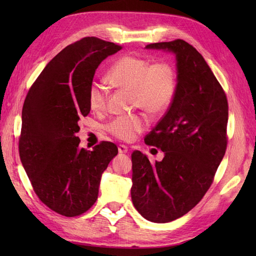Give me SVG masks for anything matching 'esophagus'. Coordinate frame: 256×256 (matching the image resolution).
Returning a JSON list of instances; mask_svg holds the SVG:
<instances>
[{"label":"esophagus","mask_w":256,"mask_h":256,"mask_svg":"<svg viewBox=\"0 0 256 256\" xmlns=\"http://www.w3.org/2000/svg\"><path fill=\"white\" fill-rule=\"evenodd\" d=\"M128 152V146H125V145H118V153H126Z\"/></svg>","instance_id":"obj_1"}]
</instances>
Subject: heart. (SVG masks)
<instances>
[{"mask_svg": "<svg viewBox=\"0 0 256 256\" xmlns=\"http://www.w3.org/2000/svg\"><path fill=\"white\" fill-rule=\"evenodd\" d=\"M114 86L133 90L134 103L152 114H160L170 106L175 98L177 80L175 69L167 62L150 60L142 57L125 55L114 62L106 74ZM108 90L99 82H91L88 103L91 110L103 111L106 108ZM148 125L144 114L118 116L106 125V130L118 140L131 142Z\"/></svg>", "mask_w": 256, "mask_h": 256, "instance_id": "heart-1", "label": "heart"}]
</instances>
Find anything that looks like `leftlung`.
Returning <instances> with one entry per match:
<instances>
[{
  "mask_svg": "<svg viewBox=\"0 0 256 256\" xmlns=\"http://www.w3.org/2000/svg\"><path fill=\"white\" fill-rule=\"evenodd\" d=\"M146 48L175 54L177 88L168 111L144 138L164 152V158L152 164L140 150L133 152L131 194L146 220L166 224L192 210L214 182L228 145L229 106L204 57L187 42Z\"/></svg>",
  "mask_w": 256,
  "mask_h": 256,
  "instance_id": "1",
  "label": "left lung"
}]
</instances>
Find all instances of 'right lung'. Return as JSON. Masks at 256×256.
<instances>
[{"instance_id": "add662e5", "label": "right lung", "mask_w": 256, "mask_h": 256, "mask_svg": "<svg viewBox=\"0 0 256 256\" xmlns=\"http://www.w3.org/2000/svg\"><path fill=\"white\" fill-rule=\"evenodd\" d=\"M122 46L96 37L70 44L32 84L22 110L20 162L37 197L64 216L88 211L98 199L102 172L118 154L103 140L79 148L78 121L90 113L88 89L103 59Z\"/></svg>"}]
</instances>
